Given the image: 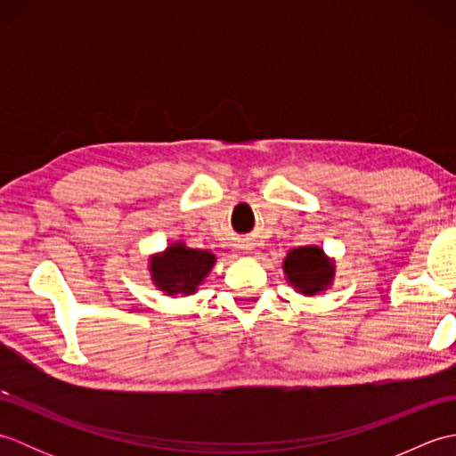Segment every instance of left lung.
<instances>
[{"mask_svg":"<svg viewBox=\"0 0 456 456\" xmlns=\"http://www.w3.org/2000/svg\"><path fill=\"white\" fill-rule=\"evenodd\" d=\"M282 270L286 282L302 296L325 294L335 280V258L319 245L296 247L286 255Z\"/></svg>","mask_w":456,"mask_h":456,"instance_id":"8db88e82","label":"left lung"}]
</instances>
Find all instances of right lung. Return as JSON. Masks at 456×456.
<instances>
[{
    "instance_id": "right-lung-1",
    "label": "right lung",
    "mask_w": 456,
    "mask_h": 456,
    "mask_svg": "<svg viewBox=\"0 0 456 456\" xmlns=\"http://www.w3.org/2000/svg\"><path fill=\"white\" fill-rule=\"evenodd\" d=\"M216 263L217 256L211 250L191 248L186 240H176L160 253L151 255L147 268L154 288L164 296L178 297L196 294Z\"/></svg>"
}]
</instances>
